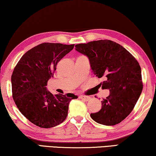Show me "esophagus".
<instances>
[{"mask_svg": "<svg viewBox=\"0 0 156 156\" xmlns=\"http://www.w3.org/2000/svg\"><path fill=\"white\" fill-rule=\"evenodd\" d=\"M79 98L83 99V100H84L85 101H89L90 99H91V97L85 96V95H80V96H79Z\"/></svg>", "mask_w": 156, "mask_h": 156, "instance_id": "1", "label": "esophagus"}]
</instances>
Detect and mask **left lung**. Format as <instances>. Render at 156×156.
<instances>
[{"label": "left lung", "mask_w": 156, "mask_h": 156, "mask_svg": "<svg viewBox=\"0 0 156 156\" xmlns=\"http://www.w3.org/2000/svg\"><path fill=\"white\" fill-rule=\"evenodd\" d=\"M76 50L87 56L93 73L104 78L99 85L110 91L101 101L100 111L90 116L101 125L118 124L132 112L142 91L137 60L122 45L110 40L78 44Z\"/></svg>", "instance_id": "left-lung-1"}]
</instances>
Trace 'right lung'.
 Masks as SVG:
<instances>
[{"label":"right lung","instance_id":"1","mask_svg":"<svg viewBox=\"0 0 156 156\" xmlns=\"http://www.w3.org/2000/svg\"><path fill=\"white\" fill-rule=\"evenodd\" d=\"M74 45L41 43L27 51L14 69L11 77L14 101L23 115L41 128H50L64 121L69 102L78 98L71 93L52 94L46 89L57 63Z\"/></svg>","mask_w":156,"mask_h":156}]
</instances>
